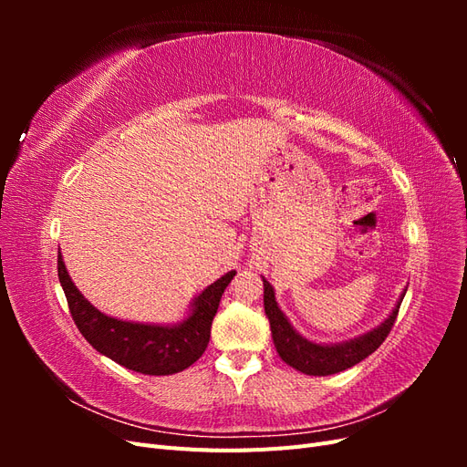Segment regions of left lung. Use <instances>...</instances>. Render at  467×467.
Instances as JSON below:
<instances>
[{
  "label": "left lung",
  "mask_w": 467,
  "mask_h": 467,
  "mask_svg": "<svg viewBox=\"0 0 467 467\" xmlns=\"http://www.w3.org/2000/svg\"><path fill=\"white\" fill-rule=\"evenodd\" d=\"M263 286H265V314L268 317V323H271V333H273V343L276 347L278 357L290 364L292 368L300 370L307 376H329L343 372L350 366L358 364L366 357H370L372 352L384 343V338L391 331L395 317H398L400 306L403 302V294L400 296L398 304L391 309V314L381 321L378 327L372 331L358 335L355 338H348V341L343 343H331V345H323V343H314L309 338L302 337L298 331L292 327V323L285 316V312L278 307V302L275 298V288L271 286L263 276Z\"/></svg>",
  "instance_id": "1"
}]
</instances>
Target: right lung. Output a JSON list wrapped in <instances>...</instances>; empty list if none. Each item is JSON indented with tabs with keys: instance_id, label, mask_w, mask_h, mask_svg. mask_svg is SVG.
<instances>
[{
	"instance_id": "add662e5",
	"label": "right lung",
	"mask_w": 467,
	"mask_h": 467,
	"mask_svg": "<svg viewBox=\"0 0 467 467\" xmlns=\"http://www.w3.org/2000/svg\"><path fill=\"white\" fill-rule=\"evenodd\" d=\"M235 271L212 282L192 300L187 317L173 325L136 323L110 317L83 296L69 278L58 249V278L64 288L69 312L79 333L88 343L124 368L148 374L169 376L189 368L202 357L210 341V327L220 298Z\"/></svg>"
}]
</instances>
